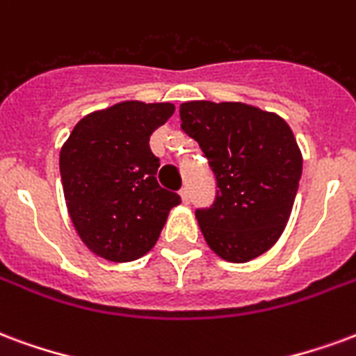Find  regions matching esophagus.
Wrapping results in <instances>:
<instances>
[{"label":"esophagus","mask_w":356,"mask_h":356,"mask_svg":"<svg viewBox=\"0 0 356 356\" xmlns=\"http://www.w3.org/2000/svg\"><path fill=\"white\" fill-rule=\"evenodd\" d=\"M180 197H181V203H186V204L189 203V191H188V188H181L180 189Z\"/></svg>","instance_id":"esophagus-1"}]
</instances>
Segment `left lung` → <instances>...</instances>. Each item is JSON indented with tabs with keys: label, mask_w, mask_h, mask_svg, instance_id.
<instances>
[{
	"label": "left lung",
	"mask_w": 356,
	"mask_h": 356,
	"mask_svg": "<svg viewBox=\"0 0 356 356\" xmlns=\"http://www.w3.org/2000/svg\"><path fill=\"white\" fill-rule=\"evenodd\" d=\"M184 132L197 140L218 181L216 201L195 218L210 250L245 264L279 241L302 178V152L281 115L243 102L180 106Z\"/></svg>",
	"instance_id": "8db88e82"
}]
</instances>
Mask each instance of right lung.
Listing matches in <instances>:
<instances>
[{"label": "right lung", "instance_id": "right-lung-1", "mask_svg": "<svg viewBox=\"0 0 356 356\" xmlns=\"http://www.w3.org/2000/svg\"><path fill=\"white\" fill-rule=\"evenodd\" d=\"M175 104L124 100L75 124L60 149L64 199L90 252L110 261L138 260L153 248L168 212L180 204L157 184L159 159L149 136Z\"/></svg>", "mask_w": 356, "mask_h": 356}]
</instances>
